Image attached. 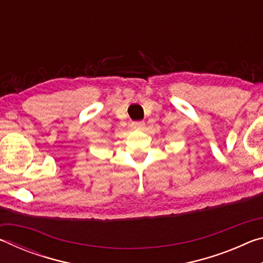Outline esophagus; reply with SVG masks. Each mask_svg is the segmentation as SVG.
Returning <instances> with one entry per match:
<instances>
[{
    "label": "esophagus",
    "instance_id": "34e87169",
    "mask_svg": "<svg viewBox=\"0 0 263 263\" xmlns=\"http://www.w3.org/2000/svg\"><path fill=\"white\" fill-rule=\"evenodd\" d=\"M133 127L137 128V130H142L145 127V123L144 122H135L133 123Z\"/></svg>",
    "mask_w": 263,
    "mask_h": 263
}]
</instances>
